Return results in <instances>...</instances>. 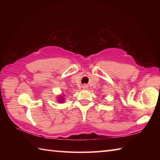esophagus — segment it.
Listing matches in <instances>:
<instances>
[{
	"label": "esophagus",
	"mask_w": 160,
	"mask_h": 160,
	"mask_svg": "<svg viewBox=\"0 0 160 160\" xmlns=\"http://www.w3.org/2000/svg\"><path fill=\"white\" fill-rule=\"evenodd\" d=\"M87 86H86V85L83 86V89H87Z\"/></svg>",
	"instance_id": "obj_1"
}]
</instances>
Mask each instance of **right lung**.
I'll return each instance as SVG.
<instances>
[{
  "instance_id": "obj_1",
  "label": "right lung",
  "mask_w": 160,
  "mask_h": 160,
  "mask_svg": "<svg viewBox=\"0 0 160 160\" xmlns=\"http://www.w3.org/2000/svg\"><path fill=\"white\" fill-rule=\"evenodd\" d=\"M59 101L60 102H62V101H63V98H61V97H60V100H59Z\"/></svg>"
}]
</instances>
